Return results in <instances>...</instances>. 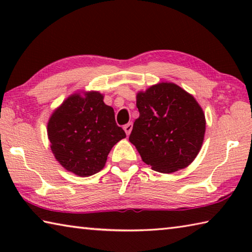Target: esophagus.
I'll use <instances>...</instances> for the list:
<instances>
[{"label": "esophagus", "instance_id": "34e87169", "mask_svg": "<svg viewBox=\"0 0 252 252\" xmlns=\"http://www.w3.org/2000/svg\"><path fill=\"white\" fill-rule=\"evenodd\" d=\"M132 127H133V125H132L131 122H129V123H127V125H126L125 126H123V129H125V131H126V135H129V134L131 133V131H132Z\"/></svg>", "mask_w": 252, "mask_h": 252}]
</instances>
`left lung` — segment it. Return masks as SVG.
<instances>
[{"mask_svg":"<svg viewBox=\"0 0 252 252\" xmlns=\"http://www.w3.org/2000/svg\"><path fill=\"white\" fill-rule=\"evenodd\" d=\"M140 117L129 140L144 163L171 173L194 160L201 149L206 120L192 95L173 83H159L136 95Z\"/></svg>","mask_w":252,"mask_h":252,"instance_id":"8db88e82","label":"left lung"}]
</instances>
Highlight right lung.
Wrapping results in <instances>:
<instances>
[{"mask_svg": "<svg viewBox=\"0 0 252 252\" xmlns=\"http://www.w3.org/2000/svg\"><path fill=\"white\" fill-rule=\"evenodd\" d=\"M51 150L67 171L89 177L103 169L111 149L126 132L99 92L67 97L48 123Z\"/></svg>", "mask_w": 252, "mask_h": 252, "instance_id": "obj_1", "label": "right lung"}]
</instances>
